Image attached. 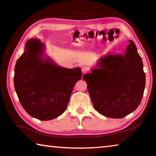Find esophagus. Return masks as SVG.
I'll list each match as a JSON object with an SVG mask.
<instances>
[{"label":"esophagus","instance_id":"1","mask_svg":"<svg viewBox=\"0 0 156 156\" xmlns=\"http://www.w3.org/2000/svg\"><path fill=\"white\" fill-rule=\"evenodd\" d=\"M87 72H88V69L87 68V67H83V68H82V72H83V74H84V73H86Z\"/></svg>","mask_w":156,"mask_h":156}]
</instances>
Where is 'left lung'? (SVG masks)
I'll return each instance as SVG.
<instances>
[{
	"label": "left lung",
	"mask_w": 156,
	"mask_h": 156,
	"mask_svg": "<svg viewBox=\"0 0 156 156\" xmlns=\"http://www.w3.org/2000/svg\"><path fill=\"white\" fill-rule=\"evenodd\" d=\"M129 42L123 54L107 53L90 73L83 76L95 109L108 118L129 115L138 108L143 96V63L135 43Z\"/></svg>",
	"instance_id": "left-lung-1"
}]
</instances>
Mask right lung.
<instances>
[{"mask_svg":"<svg viewBox=\"0 0 156 156\" xmlns=\"http://www.w3.org/2000/svg\"><path fill=\"white\" fill-rule=\"evenodd\" d=\"M44 51L40 39L27 41L16 63L14 83L26 112L36 119L50 120L65 111L82 72L80 67H60Z\"/></svg>","mask_w":156,"mask_h":156,"instance_id":"1","label":"right lung"}]
</instances>
